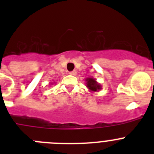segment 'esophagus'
<instances>
[{"label": "esophagus", "instance_id": "1", "mask_svg": "<svg viewBox=\"0 0 154 154\" xmlns=\"http://www.w3.org/2000/svg\"><path fill=\"white\" fill-rule=\"evenodd\" d=\"M69 74L72 75H76V71H72V72H70Z\"/></svg>", "mask_w": 154, "mask_h": 154}]
</instances>
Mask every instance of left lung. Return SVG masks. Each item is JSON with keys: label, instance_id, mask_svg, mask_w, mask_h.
I'll list each match as a JSON object with an SVG mask.
<instances>
[{"label": "left lung", "instance_id": "obj_1", "mask_svg": "<svg viewBox=\"0 0 154 154\" xmlns=\"http://www.w3.org/2000/svg\"><path fill=\"white\" fill-rule=\"evenodd\" d=\"M85 85L90 92H99V90L102 89L101 84L99 83L96 79L91 78V77L85 79Z\"/></svg>", "mask_w": 154, "mask_h": 154}]
</instances>
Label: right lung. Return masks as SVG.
Returning a JSON list of instances; mask_svg holds the SVG:
<instances>
[{
  "mask_svg": "<svg viewBox=\"0 0 154 154\" xmlns=\"http://www.w3.org/2000/svg\"><path fill=\"white\" fill-rule=\"evenodd\" d=\"M51 85H52V83H51Z\"/></svg>",
  "mask_w": 154,
  "mask_h": 154,
  "instance_id": "add662e5",
  "label": "right lung"
}]
</instances>
